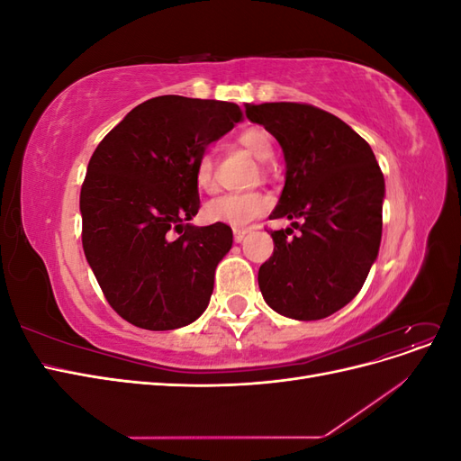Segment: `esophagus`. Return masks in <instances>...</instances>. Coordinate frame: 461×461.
<instances>
[{"label": "esophagus", "mask_w": 461, "mask_h": 461, "mask_svg": "<svg viewBox=\"0 0 461 461\" xmlns=\"http://www.w3.org/2000/svg\"><path fill=\"white\" fill-rule=\"evenodd\" d=\"M248 232H249L248 229H234V242L240 244V242L246 239Z\"/></svg>", "instance_id": "esophagus-1"}]
</instances>
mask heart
<instances>
[{"label":"heart","mask_w":461,"mask_h":461,"mask_svg":"<svg viewBox=\"0 0 461 461\" xmlns=\"http://www.w3.org/2000/svg\"><path fill=\"white\" fill-rule=\"evenodd\" d=\"M239 142L259 161H269L275 153L273 136L263 127H248L239 134ZM194 180L202 192H213L217 188L215 180V159L209 151L202 153L194 167ZM271 198L267 194H222L203 205V215L212 222H222L234 229L248 227L249 222L265 215L271 209Z\"/></svg>","instance_id":"obj_1"}]
</instances>
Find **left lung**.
<instances>
[{"mask_svg": "<svg viewBox=\"0 0 461 461\" xmlns=\"http://www.w3.org/2000/svg\"><path fill=\"white\" fill-rule=\"evenodd\" d=\"M246 117L269 131L285 153V188L271 219L275 249L258 283L269 308L317 321L356 298L379 256L384 176L371 146L344 121L308 104H246Z\"/></svg>", "mask_w": 461, "mask_h": 461, "instance_id": "obj_1", "label": "left lung"}]
</instances>
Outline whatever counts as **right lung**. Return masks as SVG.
<instances>
[{"instance_id":"add662e5","label":"right lung","mask_w":461,"mask_h":461,"mask_svg":"<svg viewBox=\"0 0 461 461\" xmlns=\"http://www.w3.org/2000/svg\"><path fill=\"white\" fill-rule=\"evenodd\" d=\"M240 119L236 104L159 95L95 148L80 190L82 248L109 305L129 323L173 330L205 312L232 230L188 222L200 209L194 167Z\"/></svg>"}]
</instances>
